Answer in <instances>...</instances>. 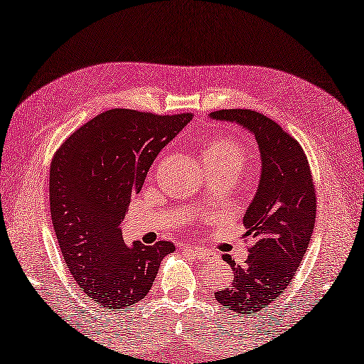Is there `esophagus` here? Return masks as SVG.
I'll return each mask as SVG.
<instances>
[{
	"label": "esophagus",
	"instance_id": "obj_1",
	"mask_svg": "<svg viewBox=\"0 0 364 364\" xmlns=\"http://www.w3.org/2000/svg\"><path fill=\"white\" fill-rule=\"evenodd\" d=\"M186 252H188L190 256H193L195 259H198V260H208V259H211V254H209V252L205 251V250H201V247L188 246V247H186Z\"/></svg>",
	"mask_w": 364,
	"mask_h": 364
}]
</instances>
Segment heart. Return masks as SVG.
Returning <instances> with one entry per match:
<instances>
[{"label": "heart", "mask_w": 364, "mask_h": 364, "mask_svg": "<svg viewBox=\"0 0 364 364\" xmlns=\"http://www.w3.org/2000/svg\"><path fill=\"white\" fill-rule=\"evenodd\" d=\"M201 159L205 168H220V166H237L241 169L246 159V149L240 140L232 137H213L203 145Z\"/></svg>", "instance_id": "1"}]
</instances>
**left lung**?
Segmentation results:
<instances>
[{
  "label": "left lung",
  "mask_w": 364,
  "mask_h": 364,
  "mask_svg": "<svg viewBox=\"0 0 364 364\" xmlns=\"http://www.w3.org/2000/svg\"><path fill=\"white\" fill-rule=\"evenodd\" d=\"M209 118L237 123L259 145V186L243 218L245 237L254 245L243 267L225 254L235 275L214 294L228 311L259 315L288 288L307 251L316 214L314 178L301 144L262 113L232 108Z\"/></svg>",
  "instance_id": "1"
}]
</instances>
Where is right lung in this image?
Wrapping results in <instances>:
<instances>
[{"mask_svg":"<svg viewBox=\"0 0 364 364\" xmlns=\"http://www.w3.org/2000/svg\"><path fill=\"white\" fill-rule=\"evenodd\" d=\"M192 114L108 110L73 132L50 163V218L75 282L107 310L149 294L171 241L127 246L121 233L131 196L142 188L158 153Z\"/></svg>","mask_w":364,"mask_h":364,"instance_id":"obj_1","label":"right lung"}]
</instances>
